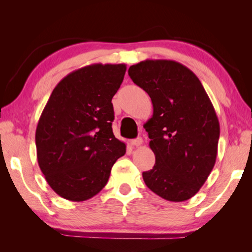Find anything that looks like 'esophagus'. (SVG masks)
Masks as SVG:
<instances>
[{
  "instance_id": "1",
  "label": "esophagus",
  "mask_w": 252,
  "mask_h": 252,
  "mask_svg": "<svg viewBox=\"0 0 252 252\" xmlns=\"http://www.w3.org/2000/svg\"><path fill=\"white\" fill-rule=\"evenodd\" d=\"M142 143H143V140H142L141 138H138V139H134V140H131V141H130L131 146H133V147H139V146H141Z\"/></svg>"
}]
</instances>
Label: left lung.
<instances>
[{"instance_id": "obj_1", "label": "left lung", "mask_w": 252, "mask_h": 252, "mask_svg": "<svg viewBox=\"0 0 252 252\" xmlns=\"http://www.w3.org/2000/svg\"><path fill=\"white\" fill-rule=\"evenodd\" d=\"M128 74L154 106L144 128L156 164L143 172L145 184L167 201L189 200L217 159L220 124L210 98L196 75L175 61L145 60Z\"/></svg>"}]
</instances>
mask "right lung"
I'll use <instances>...</instances> for the list:
<instances>
[{
	"label": "right lung",
	"instance_id": "add662e5",
	"mask_svg": "<svg viewBox=\"0 0 252 252\" xmlns=\"http://www.w3.org/2000/svg\"><path fill=\"white\" fill-rule=\"evenodd\" d=\"M125 64H91L67 74L53 89L37 122L36 158L49 186L63 199L82 202L107 184L126 145L114 136L111 100Z\"/></svg>",
	"mask_w": 252,
	"mask_h": 252
}]
</instances>
